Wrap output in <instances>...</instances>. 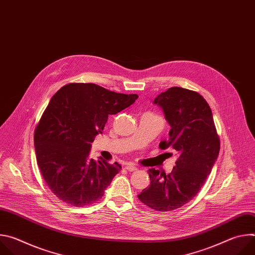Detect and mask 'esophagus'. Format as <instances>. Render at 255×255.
I'll list each match as a JSON object with an SVG mask.
<instances>
[{
  "label": "esophagus",
  "instance_id": "34e87169",
  "mask_svg": "<svg viewBox=\"0 0 255 255\" xmlns=\"http://www.w3.org/2000/svg\"><path fill=\"white\" fill-rule=\"evenodd\" d=\"M125 168H126L128 171H135V170H137V167H136L135 165H133V164H127V165L125 166Z\"/></svg>",
  "mask_w": 255,
  "mask_h": 255
}]
</instances>
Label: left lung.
<instances>
[{"mask_svg": "<svg viewBox=\"0 0 255 255\" xmlns=\"http://www.w3.org/2000/svg\"><path fill=\"white\" fill-rule=\"evenodd\" d=\"M170 126L168 140L159 147L174 149L178 158L172 171L165 174L148 169L150 186L138 199L158 212L178 209L201 190L220 151V139L211 108L197 92L179 87L169 88L154 99Z\"/></svg>", "mask_w": 255, "mask_h": 255, "instance_id": "obj_1", "label": "left lung"}]
</instances>
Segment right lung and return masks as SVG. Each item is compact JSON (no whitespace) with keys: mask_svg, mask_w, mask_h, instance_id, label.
<instances>
[{"mask_svg":"<svg viewBox=\"0 0 255 255\" xmlns=\"http://www.w3.org/2000/svg\"><path fill=\"white\" fill-rule=\"evenodd\" d=\"M137 98L83 83L68 84L51 98L35 128L34 146L40 172L58 199L84 207L104 196L121 165L91 158V143L109 115L121 112Z\"/></svg>","mask_w":255,"mask_h":255,"instance_id":"right-lung-1","label":"right lung"}]
</instances>
